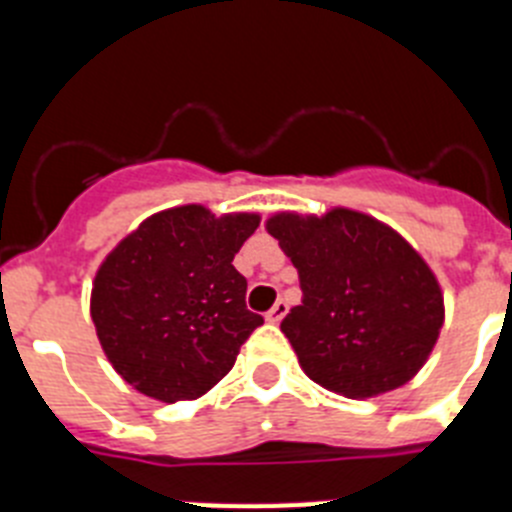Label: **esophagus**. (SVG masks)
<instances>
[{
	"mask_svg": "<svg viewBox=\"0 0 512 512\" xmlns=\"http://www.w3.org/2000/svg\"><path fill=\"white\" fill-rule=\"evenodd\" d=\"M287 310H289L287 302L277 300V305H274L269 312H266V323H271V325L282 323V318H284V315H287Z\"/></svg>",
	"mask_w": 512,
	"mask_h": 512,
	"instance_id": "esophagus-1",
	"label": "esophagus"
}]
</instances>
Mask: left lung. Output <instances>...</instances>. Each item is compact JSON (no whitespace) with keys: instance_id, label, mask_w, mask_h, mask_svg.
Segmentation results:
<instances>
[{"instance_id":"left-lung-1","label":"left lung","mask_w":512,"mask_h":512,"mask_svg":"<svg viewBox=\"0 0 512 512\" xmlns=\"http://www.w3.org/2000/svg\"><path fill=\"white\" fill-rule=\"evenodd\" d=\"M295 269L302 305L282 323L302 372L348 400L408 384L441 336L443 289L395 228L351 207L266 220Z\"/></svg>"}]
</instances>
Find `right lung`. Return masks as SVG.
Wrapping results in <instances>:
<instances>
[{
	"mask_svg": "<svg viewBox=\"0 0 512 512\" xmlns=\"http://www.w3.org/2000/svg\"><path fill=\"white\" fill-rule=\"evenodd\" d=\"M259 212L179 205L146 217L99 264L92 312L117 374L158 402L197 400L233 369L264 318L246 310L235 253Z\"/></svg>",
	"mask_w": 512,
	"mask_h": 512,
	"instance_id": "obj_1",
	"label": "right lung"
}]
</instances>
